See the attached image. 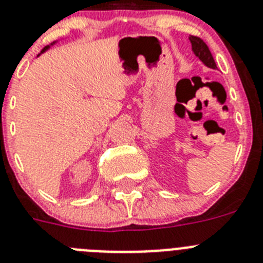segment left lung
<instances>
[{
  "instance_id": "8db88e82",
  "label": "left lung",
  "mask_w": 263,
  "mask_h": 263,
  "mask_svg": "<svg viewBox=\"0 0 263 263\" xmlns=\"http://www.w3.org/2000/svg\"><path fill=\"white\" fill-rule=\"evenodd\" d=\"M189 40L192 43V50L194 53V56L204 65V66L210 67V69H215L216 70V64L214 61V57L211 54L210 49L203 43V40L197 36H189Z\"/></svg>"
}]
</instances>
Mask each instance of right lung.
Here are the masks:
<instances>
[{
  "instance_id": "add662e5",
  "label": "right lung",
  "mask_w": 263,
  "mask_h": 263,
  "mask_svg": "<svg viewBox=\"0 0 263 263\" xmlns=\"http://www.w3.org/2000/svg\"><path fill=\"white\" fill-rule=\"evenodd\" d=\"M56 43H57V42H53V43H52V44H50V45H47V47H45V48H44V49H43V50H42V53L47 52V50H48V49H49V48H50V47H52V45H54V44H56ZM42 53H40V54H42ZM40 54H39V56H40Z\"/></svg>"
}]
</instances>
